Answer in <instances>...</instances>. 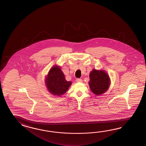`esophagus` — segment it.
Returning a JSON list of instances; mask_svg holds the SVG:
<instances>
[{
	"mask_svg": "<svg viewBox=\"0 0 146 146\" xmlns=\"http://www.w3.org/2000/svg\"><path fill=\"white\" fill-rule=\"evenodd\" d=\"M76 81H77V82H80L82 81V79L81 78H77L76 79Z\"/></svg>",
	"mask_w": 146,
	"mask_h": 146,
	"instance_id": "obj_1",
	"label": "esophagus"
}]
</instances>
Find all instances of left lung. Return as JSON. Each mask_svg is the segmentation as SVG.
Returning <instances> with one entry per match:
<instances>
[{"label": "left lung", "mask_w": 146, "mask_h": 146, "mask_svg": "<svg viewBox=\"0 0 146 146\" xmlns=\"http://www.w3.org/2000/svg\"><path fill=\"white\" fill-rule=\"evenodd\" d=\"M89 86L94 94L100 95L104 93L109 88L110 85L109 76L102 70L93 69L90 73Z\"/></svg>", "instance_id": "1"}]
</instances>
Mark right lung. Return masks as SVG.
Returning <instances> with one entry per match:
<instances>
[{
	"mask_svg": "<svg viewBox=\"0 0 146 146\" xmlns=\"http://www.w3.org/2000/svg\"><path fill=\"white\" fill-rule=\"evenodd\" d=\"M46 83L50 92L57 96H61L66 93L72 84L70 81H66L61 69L57 66H54L50 70Z\"/></svg>",
	"mask_w": 146,
	"mask_h": 146,
	"instance_id": "add662e5",
	"label": "right lung"
}]
</instances>
